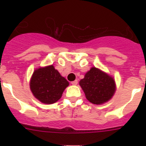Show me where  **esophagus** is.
Returning a JSON list of instances; mask_svg holds the SVG:
<instances>
[{
  "label": "esophagus",
  "instance_id": "esophagus-1",
  "mask_svg": "<svg viewBox=\"0 0 146 146\" xmlns=\"http://www.w3.org/2000/svg\"><path fill=\"white\" fill-rule=\"evenodd\" d=\"M77 83H78V81H77V80H75L72 81V84L74 85V86H76Z\"/></svg>",
  "mask_w": 146,
  "mask_h": 146
}]
</instances>
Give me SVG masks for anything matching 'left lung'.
Wrapping results in <instances>:
<instances>
[{
    "label": "left lung",
    "mask_w": 146,
    "mask_h": 146,
    "mask_svg": "<svg viewBox=\"0 0 146 146\" xmlns=\"http://www.w3.org/2000/svg\"><path fill=\"white\" fill-rule=\"evenodd\" d=\"M79 83L86 99L94 104L107 102L115 91V80L96 67H92Z\"/></svg>",
    "instance_id": "obj_1"
}]
</instances>
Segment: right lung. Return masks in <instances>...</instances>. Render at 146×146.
<instances>
[{
  "mask_svg": "<svg viewBox=\"0 0 146 146\" xmlns=\"http://www.w3.org/2000/svg\"><path fill=\"white\" fill-rule=\"evenodd\" d=\"M69 85L52 65L36 69L30 81L33 96L44 104L56 102Z\"/></svg>",
  "mask_w": 146,
  "mask_h": 146,
  "instance_id": "obj_1",
  "label": "right lung"
}]
</instances>
